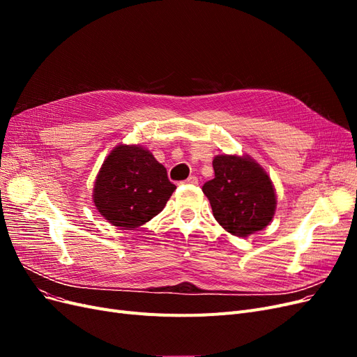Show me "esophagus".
Here are the masks:
<instances>
[{
  "mask_svg": "<svg viewBox=\"0 0 357 357\" xmlns=\"http://www.w3.org/2000/svg\"><path fill=\"white\" fill-rule=\"evenodd\" d=\"M183 185H198V178L195 176H190L188 177L185 181H181Z\"/></svg>",
  "mask_w": 357,
  "mask_h": 357,
  "instance_id": "esophagus-1",
  "label": "esophagus"
}]
</instances>
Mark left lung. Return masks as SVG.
<instances>
[{"label":"left lung","instance_id":"left-lung-1","mask_svg":"<svg viewBox=\"0 0 357 357\" xmlns=\"http://www.w3.org/2000/svg\"><path fill=\"white\" fill-rule=\"evenodd\" d=\"M214 178L202 186L214 219L236 236L262 231L273 220L275 192L273 181L250 158L219 155L213 160Z\"/></svg>","mask_w":357,"mask_h":357}]
</instances>
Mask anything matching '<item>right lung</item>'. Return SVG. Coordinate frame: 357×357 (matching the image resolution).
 Instances as JSON below:
<instances>
[{"label":"right lung","instance_id":"obj_1","mask_svg":"<svg viewBox=\"0 0 357 357\" xmlns=\"http://www.w3.org/2000/svg\"><path fill=\"white\" fill-rule=\"evenodd\" d=\"M176 190L165 167L139 146H117L96 177L93 202L119 228H138L165 207Z\"/></svg>","mask_w":357,"mask_h":357}]
</instances>
